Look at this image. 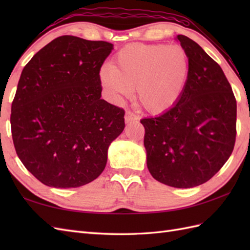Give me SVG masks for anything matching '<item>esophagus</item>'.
I'll return each instance as SVG.
<instances>
[{"label": "esophagus", "mask_w": 250, "mask_h": 250, "mask_svg": "<svg viewBox=\"0 0 250 250\" xmlns=\"http://www.w3.org/2000/svg\"><path fill=\"white\" fill-rule=\"evenodd\" d=\"M125 120L126 124H130V122H133V121L137 120V116L132 113L131 110H126L125 116Z\"/></svg>", "instance_id": "34e87169"}]
</instances>
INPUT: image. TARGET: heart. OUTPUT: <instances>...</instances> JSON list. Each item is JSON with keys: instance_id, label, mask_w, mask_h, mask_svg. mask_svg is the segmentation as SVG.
Instances as JSON below:
<instances>
[{"instance_id": "b5f03b06", "label": "heart", "mask_w": 250, "mask_h": 250, "mask_svg": "<svg viewBox=\"0 0 250 250\" xmlns=\"http://www.w3.org/2000/svg\"><path fill=\"white\" fill-rule=\"evenodd\" d=\"M189 71V57L182 46L134 43L117 52L114 66L101 68L100 81L116 101L129 97L136 87L143 107L161 114L182 98Z\"/></svg>"}]
</instances>
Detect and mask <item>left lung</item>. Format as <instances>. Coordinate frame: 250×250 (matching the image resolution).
<instances>
[{
    "label": "left lung",
    "instance_id": "left-lung-1",
    "mask_svg": "<svg viewBox=\"0 0 250 250\" xmlns=\"http://www.w3.org/2000/svg\"><path fill=\"white\" fill-rule=\"evenodd\" d=\"M190 71L178 102L144 118L147 167L158 182L192 188L209 180L230 158L236 137V100L220 65L189 37L177 35Z\"/></svg>",
    "mask_w": 250,
    "mask_h": 250
}]
</instances>
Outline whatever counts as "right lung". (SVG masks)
Here are the masks:
<instances>
[{
  "label": "right lung",
  "mask_w": 250,
  "mask_h": 250,
  "mask_svg": "<svg viewBox=\"0 0 250 250\" xmlns=\"http://www.w3.org/2000/svg\"><path fill=\"white\" fill-rule=\"evenodd\" d=\"M113 50L104 41L63 35L28 62L10 114L16 152L46 186L77 188L104 171L125 110L101 99L100 70Z\"/></svg>",
  "instance_id": "right-lung-1"
}]
</instances>
